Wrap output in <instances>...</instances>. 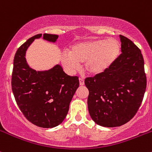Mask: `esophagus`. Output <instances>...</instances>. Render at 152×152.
<instances>
[{"label": "esophagus", "instance_id": "34e87169", "mask_svg": "<svg viewBox=\"0 0 152 152\" xmlns=\"http://www.w3.org/2000/svg\"><path fill=\"white\" fill-rule=\"evenodd\" d=\"M79 84H80L81 86H83L85 85V79L82 77L79 78Z\"/></svg>", "mask_w": 152, "mask_h": 152}]
</instances>
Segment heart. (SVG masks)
I'll list each match as a JSON object with an SVG mask.
<instances>
[{"mask_svg": "<svg viewBox=\"0 0 152 152\" xmlns=\"http://www.w3.org/2000/svg\"><path fill=\"white\" fill-rule=\"evenodd\" d=\"M120 51V42L113 38L84 41L73 45L70 52H63L61 61L70 73L79 70L81 63L85 62V70L89 73L99 74L114 63Z\"/></svg>", "mask_w": 152, "mask_h": 152, "instance_id": "b5f03b06", "label": "heart"}]
</instances>
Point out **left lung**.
<instances>
[{
  "label": "left lung",
  "mask_w": 152,
  "mask_h": 152,
  "mask_svg": "<svg viewBox=\"0 0 152 152\" xmlns=\"http://www.w3.org/2000/svg\"><path fill=\"white\" fill-rule=\"evenodd\" d=\"M120 38L122 53L114 63L85 80L89 113L102 126H120L129 121L138 111L146 89L141 51L129 39L123 35Z\"/></svg>",
  "instance_id": "left-lung-1"
}]
</instances>
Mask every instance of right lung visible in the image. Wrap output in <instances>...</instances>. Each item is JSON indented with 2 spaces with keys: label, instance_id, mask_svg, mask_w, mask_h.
Returning <instances> with one entry per match:
<instances>
[{
  "label": "right lung",
  "instance_id": "right-lung-1",
  "mask_svg": "<svg viewBox=\"0 0 152 152\" xmlns=\"http://www.w3.org/2000/svg\"><path fill=\"white\" fill-rule=\"evenodd\" d=\"M43 39L56 42L58 35L43 34ZM39 34L24 42L15 55L12 89L17 104L26 118L37 126L52 128L66 117L69 105L79 86L78 76H67L57 65L47 71L37 72L26 61V51Z\"/></svg>",
  "mask_w": 152,
  "mask_h": 152
}]
</instances>
